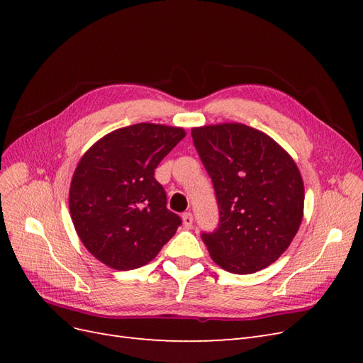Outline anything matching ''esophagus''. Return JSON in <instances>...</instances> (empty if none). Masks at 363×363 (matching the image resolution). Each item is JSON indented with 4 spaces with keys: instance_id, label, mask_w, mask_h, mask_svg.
Returning a JSON list of instances; mask_svg holds the SVG:
<instances>
[{
    "instance_id": "1",
    "label": "esophagus",
    "mask_w": 363,
    "mask_h": 363,
    "mask_svg": "<svg viewBox=\"0 0 363 363\" xmlns=\"http://www.w3.org/2000/svg\"><path fill=\"white\" fill-rule=\"evenodd\" d=\"M182 219H183V225H184L186 228H191V227H192V224H194V216H192L191 212L183 213V215H182Z\"/></svg>"
}]
</instances>
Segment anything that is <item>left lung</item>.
Wrapping results in <instances>:
<instances>
[{"mask_svg":"<svg viewBox=\"0 0 363 363\" xmlns=\"http://www.w3.org/2000/svg\"><path fill=\"white\" fill-rule=\"evenodd\" d=\"M191 135L219 207L218 228L201 235L211 257L233 274L269 267L301 224L304 184L298 167L272 138L244 124L203 125Z\"/></svg>","mask_w":363,"mask_h":363,"instance_id":"left-lung-1","label":"left lung"}]
</instances>
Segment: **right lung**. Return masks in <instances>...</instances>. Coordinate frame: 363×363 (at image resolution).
I'll return each mask as SVG.
<instances>
[{"mask_svg":"<svg viewBox=\"0 0 363 363\" xmlns=\"http://www.w3.org/2000/svg\"><path fill=\"white\" fill-rule=\"evenodd\" d=\"M184 136L182 127L140 123L103 136L82 156L69 188L71 219L104 265L144 267L177 232L182 219L167 208L155 169Z\"/></svg>","mask_w":363,"mask_h":363,"instance_id":"1","label":"right lung"}]
</instances>
